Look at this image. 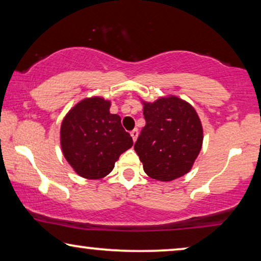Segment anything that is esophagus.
Wrapping results in <instances>:
<instances>
[{"mask_svg": "<svg viewBox=\"0 0 261 261\" xmlns=\"http://www.w3.org/2000/svg\"><path fill=\"white\" fill-rule=\"evenodd\" d=\"M138 135H139V132H138V129H133L130 132V137L133 138V141L135 142L137 141V139H138Z\"/></svg>", "mask_w": 261, "mask_h": 261, "instance_id": "esophagus-1", "label": "esophagus"}]
</instances>
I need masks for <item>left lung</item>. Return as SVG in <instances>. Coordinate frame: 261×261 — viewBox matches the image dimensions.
Wrapping results in <instances>:
<instances>
[{
  "label": "left lung",
  "instance_id": "left-lung-1",
  "mask_svg": "<svg viewBox=\"0 0 261 261\" xmlns=\"http://www.w3.org/2000/svg\"><path fill=\"white\" fill-rule=\"evenodd\" d=\"M146 126L134 145L144 171L153 179L170 181L191 170L203 142L196 110L176 97L144 102Z\"/></svg>",
  "mask_w": 261,
  "mask_h": 261
}]
</instances>
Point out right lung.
I'll return each mask as SVG.
<instances>
[{"label": "right lung", "mask_w": 261, "mask_h": 261, "mask_svg": "<svg viewBox=\"0 0 261 261\" xmlns=\"http://www.w3.org/2000/svg\"><path fill=\"white\" fill-rule=\"evenodd\" d=\"M110 102L85 98L67 113L60 128V145L67 163L81 177L99 179L112 172L119 156L133 146L121 117L110 114Z\"/></svg>", "instance_id": "add662e5"}]
</instances>
